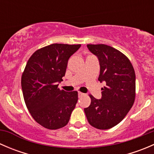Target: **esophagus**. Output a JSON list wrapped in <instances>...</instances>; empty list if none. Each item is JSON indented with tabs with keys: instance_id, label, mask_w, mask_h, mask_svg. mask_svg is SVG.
Listing matches in <instances>:
<instances>
[{
	"instance_id": "1",
	"label": "esophagus",
	"mask_w": 154,
	"mask_h": 154,
	"mask_svg": "<svg viewBox=\"0 0 154 154\" xmlns=\"http://www.w3.org/2000/svg\"><path fill=\"white\" fill-rule=\"evenodd\" d=\"M83 95H84V94H83V93H82V92H80V91H79V92H78V97H82V96H83Z\"/></svg>"
}]
</instances>
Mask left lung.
Masks as SVG:
<instances>
[{"mask_svg": "<svg viewBox=\"0 0 154 154\" xmlns=\"http://www.w3.org/2000/svg\"><path fill=\"white\" fill-rule=\"evenodd\" d=\"M100 66L98 80L106 82L100 100L89 94L91 104L84 109L90 125L108 130L120 123L134 103L136 75L130 60L119 50L106 45H87Z\"/></svg>", "mask_w": 154, "mask_h": 154, "instance_id": "8db88e82", "label": "left lung"}]
</instances>
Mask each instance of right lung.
<instances>
[{
	"instance_id": "right-lung-1",
	"label": "right lung",
	"mask_w": 154,
	"mask_h": 154,
	"mask_svg": "<svg viewBox=\"0 0 154 154\" xmlns=\"http://www.w3.org/2000/svg\"><path fill=\"white\" fill-rule=\"evenodd\" d=\"M81 45H50L35 51L21 76L26 106L34 120L49 130L65 127L78 100L77 91L68 92L57 83L66 74L68 59Z\"/></svg>"
}]
</instances>
